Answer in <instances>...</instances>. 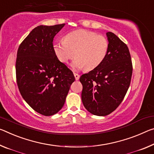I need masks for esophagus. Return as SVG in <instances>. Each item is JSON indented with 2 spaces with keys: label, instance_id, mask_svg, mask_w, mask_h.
<instances>
[{
  "label": "esophagus",
  "instance_id": "34e87169",
  "mask_svg": "<svg viewBox=\"0 0 154 154\" xmlns=\"http://www.w3.org/2000/svg\"><path fill=\"white\" fill-rule=\"evenodd\" d=\"M74 76H75V79H76V80L79 79V77H80V75L79 74H77V73H75V72H74Z\"/></svg>",
  "mask_w": 154,
  "mask_h": 154
}]
</instances>
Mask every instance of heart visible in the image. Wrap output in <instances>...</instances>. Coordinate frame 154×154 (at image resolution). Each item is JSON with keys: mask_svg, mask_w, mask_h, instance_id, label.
I'll return each instance as SVG.
<instances>
[{"mask_svg": "<svg viewBox=\"0 0 154 154\" xmlns=\"http://www.w3.org/2000/svg\"><path fill=\"white\" fill-rule=\"evenodd\" d=\"M108 49L106 37L84 29L68 33L64 37V42L53 44L55 54L61 62L67 64L75 55L76 59L72 66L75 70L94 69L103 62Z\"/></svg>", "mask_w": 154, "mask_h": 154, "instance_id": "b5f03b06", "label": "heart"}]
</instances>
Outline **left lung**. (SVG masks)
Instances as JSON below:
<instances>
[{
  "label": "left lung",
  "mask_w": 154,
  "mask_h": 154,
  "mask_svg": "<svg viewBox=\"0 0 154 154\" xmlns=\"http://www.w3.org/2000/svg\"><path fill=\"white\" fill-rule=\"evenodd\" d=\"M109 49L99 66L82 75V100L86 109L97 116H106L118 108L130 87L132 62L129 48L112 32L106 33Z\"/></svg>",
  "instance_id": "left-lung-1"
}]
</instances>
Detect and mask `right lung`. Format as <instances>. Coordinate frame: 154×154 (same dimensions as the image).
I'll use <instances>...</instances> for the list:
<instances>
[{
    "label": "right lung",
    "instance_id": "1",
    "mask_svg": "<svg viewBox=\"0 0 154 154\" xmlns=\"http://www.w3.org/2000/svg\"><path fill=\"white\" fill-rule=\"evenodd\" d=\"M64 26H38L21 42L17 52L19 91L31 108L44 116L53 115L62 108L75 81L72 72L57 59L53 50V38Z\"/></svg>",
    "mask_w": 154,
    "mask_h": 154
}]
</instances>
